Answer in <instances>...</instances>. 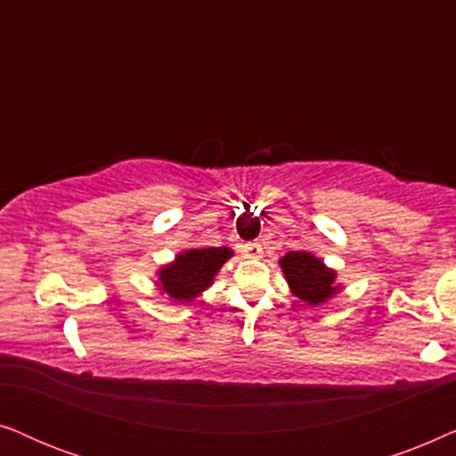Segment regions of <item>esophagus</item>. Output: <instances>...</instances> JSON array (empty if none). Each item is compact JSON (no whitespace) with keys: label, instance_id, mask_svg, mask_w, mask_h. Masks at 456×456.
Masks as SVG:
<instances>
[{"label":"esophagus","instance_id":"esophagus-1","mask_svg":"<svg viewBox=\"0 0 456 456\" xmlns=\"http://www.w3.org/2000/svg\"><path fill=\"white\" fill-rule=\"evenodd\" d=\"M242 253L248 255V257H264V245L257 240L245 242V245H242Z\"/></svg>","mask_w":456,"mask_h":456}]
</instances>
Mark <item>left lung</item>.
Returning a JSON list of instances; mask_svg holds the SVG:
<instances>
[{"instance_id": "1", "label": "left lung", "mask_w": 456, "mask_h": 456, "mask_svg": "<svg viewBox=\"0 0 456 456\" xmlns=\"http://www.w3.org/2000/svg\"><path fill=\"white\" fill-rule=\"evenodd\" d=\"M290 289L307 305H320L336 292V273L311 253L290 251L280 259Z\"/></svg>"}]
</instances>
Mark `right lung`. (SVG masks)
Here are the masks:
<instances>
[{
  "label": "right lung",
  "mask_w": 456,
  "mask_h": 456,
  "mask_svg": "<svg viewBox=\"0 0 456 456\" xmlns=\"http://www.w3.org/2000/svg\"><path fill=\"white\" fill-rule=\"evenodd\" d=\"M230 255L232 251L228 247L191 248L178 255L172 265L159 272L161 290L176 301H191L192 297L208 289L216 272L226 264Z\"/></svg>",
  "instance_id": "obj_1"
}]
</instances>
